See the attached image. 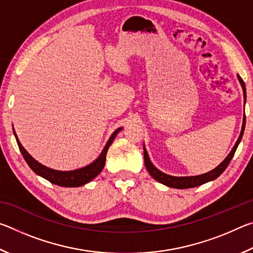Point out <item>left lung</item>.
I'll return each instance as SVG.
<instances>
[{
    "label": "left lung",
    "mask_w": 253,
    "mask_h": 253,
    "mask_svg": "<svg viewBox=\"0 0 253 253\" xmlns=\"http://www.w3.org/2000/svg\"><path fill=\"white\" fill-rule=\"evenodd\" d=\"M238 80L240 84H241L242 87V90H243V97H245V104H246V98H247V93H246V84L243 83V80L241 77L238 75ZM245 127H246V114L243 115V123H242V128H241V132H240V136L237 140V143L234 144L233 148L231 149V152L229 153V155L224 158V161L221 163L216 166L215 169L210 170L208 173H204V174H201V175H196V176H172V175H169V174H165L163 173L162 170H160L158 169H156L155 166L153 165V163L149 160V156H148V153L146 151V148H145V145H144V160H145V166H146V169L148 170V173L151 176L156 179L157 182H160L162 184H164V185L169 186V187H174V188H191V187H195V186H199V185H202L204 183H208L210 181H213V179H215L216 177H219L220 175L224 172V169L228 168L229 163L232 160V157L234 155L235 151H237V148L239 146L240 142H241L242 139V136H243V132H245Z\"/></svg>",
    "instance_id": "left-lung-1"
}]
</instances>
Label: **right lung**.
<instances>
[{
	"label": "right lung",
	"instance_id": "1",
	"mask_svg": "<svg viewBox=\"0 0 253 253\" xmlns=\"http://www.w3.org/2000/svg\"><path fill=\"white\" fill-rule=\"evenodd\" d=\"M122 129L123 127L118 128V129H116L113 132V135L110 136L108 142H107V144L105 145V147L100 153V155L98 156L95 161L90 163L89 165L84 166V168L77 169L74 170H57V169L46 168V166L42 165L41 163L34 160V158L27 152V149L22 146V144L20 143L18 136H16L14 128H13V134L15 136V139L20 148V152L22 153L25 162L28 163L30 169H31L34 173L39 175L41 177L48 179L49 182L55 184V185L63 186V187H78L92 181V179L96 176H98V174L101 172L106 163L107 151H108L111 143L114 142L115 137L117 136L118 132Z\"/></svg>",
	"mask_w": 253,
	"mask_h": 253
}]
</instances>
